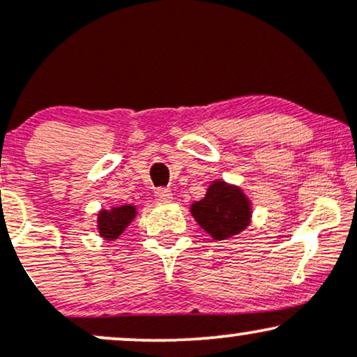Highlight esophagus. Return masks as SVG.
I'll use <instances>...</instances> for the list:
<instances>
[{
	"instance_id": "esophagus-1",
	"label": "esophagus",
	"mask_w": 357,
	"mask_h": 357,
	"mask_svg": "<svg viewBox=\"0 0 357 357\" xmlns=\"http://www.w3.org/2000/svg\"><path fill=\"white\" fill-rule=\"evenodd\" d=\"M154 196L158 202H171L173 199V192H171V190H167V188H158Z\"/></svg>"
}]
</instances>
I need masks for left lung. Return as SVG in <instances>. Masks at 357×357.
Segmentation results:
<instances>
[{"instance_id":"obj_1","label":"left lung","mask_w":357,"mask_h":357,"mask_svg":"<svg viewBox=\"0 0 357 357\" xmlns=\"http://www.w3.org/2000/svg\"><path fill=\"white\" fill-rule=\"evenodd\" d=\"M191 213L199 227L215 240H227L248 227L250 202L240 188L215 181L203 199L192 203Z\"/></svg>"}]
</instances>
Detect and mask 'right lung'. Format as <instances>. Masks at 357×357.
Returning <instances> with one entry per match:
<instances>
[{
  "label": "right lung",
  "instance_id": "1",
  "mask_svg": "<svg viewBox=\"0 0 357 357\" xmlns=\"http://www.w3.org/2000/svg\"><path fill=\"white\" fill-rule=\"evenodd\" d=\"M136 208L127 206V204L112 208L110 211L102 210L99 213V221H97L100 236H104L105 240H116L117 236L126 230V227L130 223V220L136 216Z\"/></svg>",
  "mask_w": 357,
  "mask_h": 357
}]
</instances>
